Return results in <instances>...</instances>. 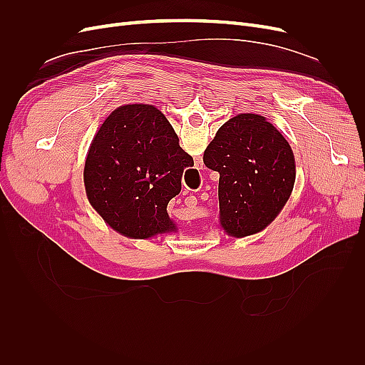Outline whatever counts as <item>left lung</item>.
I'll use <instances>...</instances> for the list:
<instances>
[{
	"label": "left lung",
	"mask_w": 365,
	"mask_h": 365,
	"mask_svg": "<svg viewBox=\"0 0 365 365\" xmlns=\"http://www.w3.org/2000/svg\"><path fill=\"white\" fill-rule=\"evenodd\" d=\"M204 164L219 172L220 225L236 237L269 225L294 189L289 143L257 114H240L220 126L204 152Z\"/></svg>",
	"instance_id": "8db88e82"
}]
</instances>
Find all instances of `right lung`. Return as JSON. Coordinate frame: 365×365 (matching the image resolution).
Segmentation results:
<instances>
[{
    "label": "right lung",
    "instance_id": "1",
    "mask_svg": "<svg viewBox=\"0 0 365 365\" xmlns=\"http://www.w3.org/2000/svg\"><path fill=\"white\" fill-rule=\"evenodd\" d=\"M172 125L150 105H125L109 115L85 161L86 196L105 222L128 237L175 230L168 204L181 192L184 152Z\"/></svg>",
    "mask_w": 365,
    "mask_h": 365
}]
</instances>
